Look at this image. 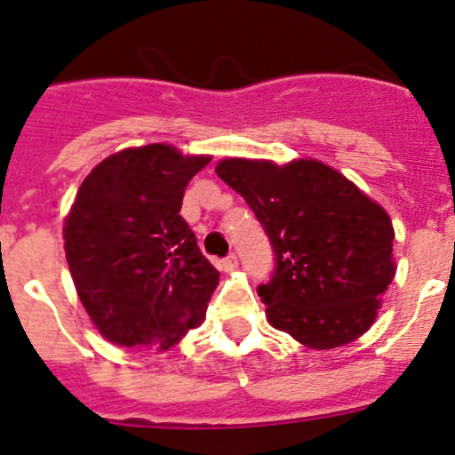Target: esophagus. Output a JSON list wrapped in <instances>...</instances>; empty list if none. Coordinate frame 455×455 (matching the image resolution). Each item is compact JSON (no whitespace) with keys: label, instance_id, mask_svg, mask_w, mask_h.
<instances>
[{"label":"esophagus","instance_id":"34e87169","mask_svg":"<svg viewBox=\"0 0 455 455\" xmlns=\"http://www.w3.org/2000/svg\"><path fill=\"white\" fill-rule=\"evenodd\" d=\"M220 267H222L224 272H233V269H237V257H235V254H228V257H224L222 261H220Z\"/></svg>","mask_w":455,"mask_h":455}]
</instances>
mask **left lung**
I'll list each match as a JSON object with an SVG mask.
<instances>
[{"label": "left lung", "mask_w": 455, "mask_h": 455, "mask_svg": "<svg viewBox=\"0 0 455 455\" xmlns=\"http://www.w3.org/2000/svg\"><path fill=\"white\" fill-rule=\"evenodd\" d=\"M216 172L272 243L276 266L259 284L269 323L313 349L367 332L395 276V233L380 204L315 159L276 166L231 157Z\"/></svg>", "instance_id": "1"}]
</instances>
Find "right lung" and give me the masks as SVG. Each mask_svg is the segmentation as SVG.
<instances>
[{
  "label": "right lung",
  "instance_id": "add662e5",
  "mask_svg": "<svg viewBox=\"0 0 455 455\" xmlns=\"http://www.w3.org/2000/svg\"><path fill=\"white\" fill-rule=\"evenodd\" d=\"M207 164L148 144L109 155L79 186L64 251L79 300L108 341L168 349L203 323L220 272L179 212Z\"/></svg>",
  "mask_w": 455,
  "mask_h": 455
}]
</instances>
